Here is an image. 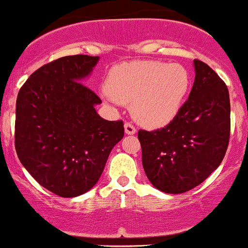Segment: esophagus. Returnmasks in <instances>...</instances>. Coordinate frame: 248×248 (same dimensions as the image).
Masks as SVG:
<instances>
[{
  "label": "esophagus",
  "instance_id": "obj_1",
  "mask_svg": "<svg viewBox=\"0 0 248 248\" xmlns=\"http://www.w3.org/2000/svg\"><path fill=\"white\" fill-rule=\"evenodd\" d=\"M124 127H125V134H127V135L136 134V127H135L131 123H125Z\"/></svg>",
  "mask_w": 248,
  "mask_h": 248
}]
</instances>
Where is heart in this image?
<instances>
[{
  "label": "heart",
  "instance_id": "obj_1",
  "mask_svg": "<svg viewBox=\"0 0 248 248\" xmlns=\"http://www.w3.org/2000/svg\"><path fill=\"white\" fill-rule=\"evenodd\" d=\"M190 88V75L180 63L135 61L111 70L108 99L132 104L135 119L151 127L169 124L180 112Z\"/></svg>",
  "mask_w": 248,
  "mask_h": 248
}]
</instances>
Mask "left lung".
<instances>
[{"mask_svg": "<svg viewBox=\"0 0 248 248\" xmlns=\"http://www.w3.org/2000/svg\"><path fill=\"white\" fill-rule=\"evenodd\" d=\"M195 79L177 116L154 131L139 130L142 165L152 185L170 194L193 189L219 166L230 137L229 92L219 76L194 60Z\"/></svg>", "mask_w": 248, "mask_h": 248, "instance_id": "left-lung-1", "label": "left lung"}]
</instances>
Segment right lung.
I'll list each match as a JSON object with an SVG mask.
<instances>
[{"mask_svg":"<svg viewBox=\"0 0 248 248\" xmlns=\"http://www.w3.org/2000/svg\"><path fill=\"white\" fill-rule=\"evenodd\" d=\"M99 56L70 55L46 63L20 88L16 108V151L24 168L49 192L73 198L92 189L123 121H105L101 99L83 84Z\"/></svg>","mask_w":248,"mask_h":248,"instance_id":"1","label":"right lung"}]
</instances>
